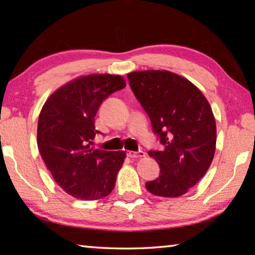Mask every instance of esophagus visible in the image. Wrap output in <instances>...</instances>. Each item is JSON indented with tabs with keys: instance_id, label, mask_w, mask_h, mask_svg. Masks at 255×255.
Segmentation results:
<instances>
[{
	"instance_id": "1",
	"label": "esophagus",
	"mask_w": 255,
	"mask_h": 255,
	"mask_svg": "<svg viewBox=\"0 0 255 255\" xmlns=\"http://www.w3.org/2000/svg\"><path fill=\"white\" fill-rule=\"evenodd\" d=\"M127 155H128V157H130V158H138V157L146 156V154L143 152V150H139V152H132V150H128Z\"/></svg>"
}]
</instances>
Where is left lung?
I'll use <instances>...</instances> for the list:
<instances>
[{"label":"left lung","instance_id":"1","mask_svg":"<svg viewBox=\"0 0 255 255\" xmlns=\"http://www.w3.org/2000/svg\"><path fill=\"white\" fill-rule=\"evenodd\" d=\"M137 100L164 145L149 150L161 174L146 183L152 195L176 198L206 174L216 150V122L208 100L195 84L169 71L127 74Z\"/></svg>","mask_w":255,"mask_h":255}]
</instances>
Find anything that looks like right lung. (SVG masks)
Instances as JSON below:
<instances>
[{"label":"right lung","mask_w":255,"mask_h":255,"mask_svg":"<svg viewBox=\"0 0 255 255\" xmlns=\"http://www.w3.org/2000/svg\"><path fill=\"white\" fill-rule=\"evenodd\" d=\"M126 86L122 75L90 74L60 86L42 106L37 128L38 148L60 188L81 200L110 195L126 152L92 147L94 118L102 101Z\"/></svg>","instance_id":"right-lung-1"}]
</instances>
